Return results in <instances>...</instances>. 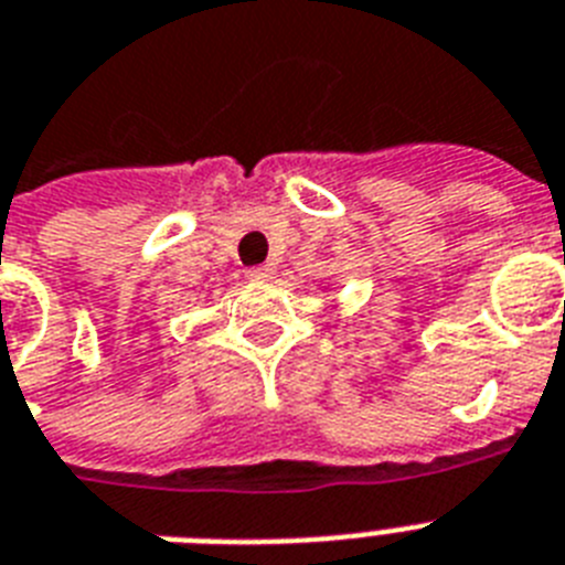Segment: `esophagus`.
Instances as JSON below:
<instances>
[{
  "instance_id": "1",
  "label": "esophagus",
  "mask_w": 565,
  "mask_h": 565,
  "mask_svg": "<svg viewBox=\"0 0 565 565\" xmlns=\"http://www.w3.org/2000/svg\"><path fill=\"white\" fill-rule=\"evenodd\" d=\"M275 275V269L269 264H260V267H249L246 269V278H253V281H269Z\"/></svg>"
}]
</instances>
